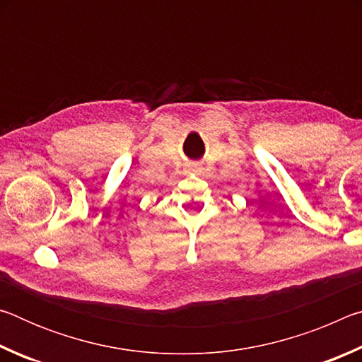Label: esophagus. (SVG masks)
I'll list each match as a JSON object with an SVG mask.
<instances>
[{"label":"esophagus","instance_id":"34e87169","mask_svg":"<svg viewBox=\"0 0 362 362\" xmlns=\"http://www.w3.org/2000/svg\"><path fill=\"white\" fill-rule=\"evenodd\" d=\"M192 170H193V173H198L199 168H198V166H193V169H192Z\"/></svg>","mask_w":362,"mask_h":362}]
</instances>
